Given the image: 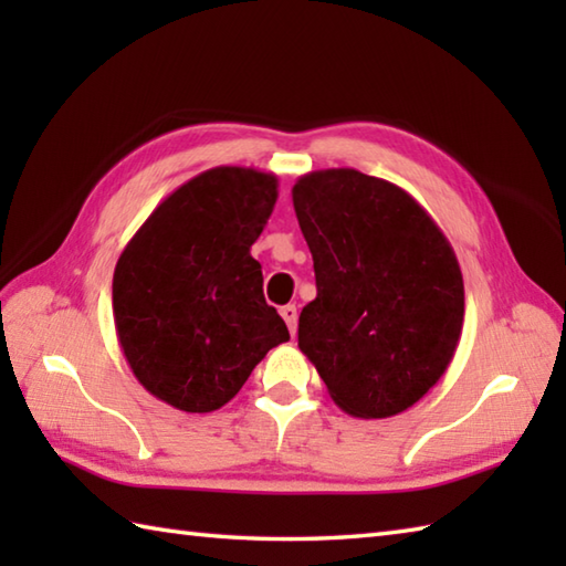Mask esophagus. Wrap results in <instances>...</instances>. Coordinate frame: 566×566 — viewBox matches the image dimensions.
<instances>
[{
    "label": "esophagus",
    "instance_id": "34e87169",
    "mask_svg": "<svg viewBox=\"0 0 566 566\" xmlns=\"http://www.w3.org/2000/svg\"><path fill=\"white\" fill-rule=\"evenodd\" d=\"M280 314H282V318L286 321V326H290V333L296 335V318H298L296 306H294V304H286V306L280 308Z\"/></svg>",
    "mask_w": 566,
    "mask_h": 566
}]
</instances>
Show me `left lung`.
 <instances>
[{"mask_svg":"<svg viewBox=\"0 0 566 566\" xmlns=\"http://www.w3.org/2000/svg\"><path fill=\"white\" fill-rule=\"evenodd\" d=\"M292 199L318 292L298 316V350L345 413L406 411L436 387L462 335L452 245L408 191L353 167L298 177Z\"/></svg>","mask_w":566,"mask_h":566,"instance_id":"obj_1","label":"left lung"}]
</instances>
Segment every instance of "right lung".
<instances>
[{"instance_id": "add662e5", "label": "right lung", "mask_w": 566, "mask_h": 566, "mask_svg": "<svg viewBox=\"0 0 566 566\" xmlns=\"http://www.w3.org/2000/svg\"><path fill=\"white\" fill-rule=\"evenodd\" d=\"M274 201V175L213 167L163 199L128 240L114 270V323L155 399L211 413L290 340L250 255Z\"/></svg>"}]
</instances>
